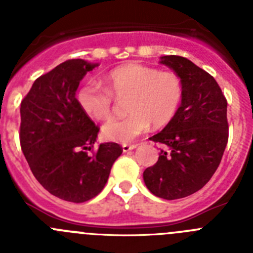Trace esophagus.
Segmentation results:
<instances>
[{
    "instance_id": "esophagus-1",
    "label": "esophagus",
    "mask_w": 253,
    "mask_h": 253,
    "mask_svg": "<svg viewBox=\"0 0 253 253\" xmlns=\"http://www.w3.org/2000/svg\"><path fill=\"white\" fill-rule=\"evenodd\" d=\"M123 152H129L137 147V144H123Z\"/></svg>"
}]
</instances>
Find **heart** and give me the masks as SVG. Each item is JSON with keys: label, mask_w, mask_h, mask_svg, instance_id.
<instances>
[{"label": "heart", "mask_w": 253, "mask_h": 253, "mask_svg": "<svg viewBox=\"0 0 253 253\" xmlns=\"http://www.w3.org/2000/svg\"><path fill=\"white\" fill-rule=\"evenodd\" d=\"M106 87L97 82H87L77 91L76 100L82 111L96 122L111 118L114 96L128 99L125 119L111 120L102 128L105 139L130 143L143 134L149 125L161 128L177 114L184 97L180 76L156 67L129 63L116 67L107 73Z\"/></svg>", "instance_id": "b5f03b06"}]
</instances>
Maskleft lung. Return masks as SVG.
<instances>
[{
    "label": "left lung",
    "instance_id": "1",
    "mask_svg": "<svg viewBox=\"0 0 253 253\" xmlns=\"http://www.w3.org/2000/svg\"><path fill=\"white\" fill-rule=\"evenodd\" d=\"M161 63L182 80L184 97L177 114L151 137L161 149L156 165L143 172L152 194L166 200L196 193L211 178L228 142L227 99L213 76L180 55H165Z\"/></svg>",
    "mask_w": 253,
    "mask_h": 253
}]
</instances>
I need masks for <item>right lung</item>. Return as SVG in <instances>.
<instances>
[{
  "label": "right lung",
  "instance_id": "1",
  "mask_svg": "<svg viewBox=\"0 0 253 253\" xmlns=\"http://www.w3.org/2000/svg\"><path fill=\"white\" fill-rule=\"evenodd\" d=\"M97 64L69 59L35 80L20 106V144L33 175L51 195L84 203L101 193L123 148L101 143L100 128L80 109V81Z\"/></svg>",
  "mask_w": 253,
  "mask_h": 253
}]
</instances>
